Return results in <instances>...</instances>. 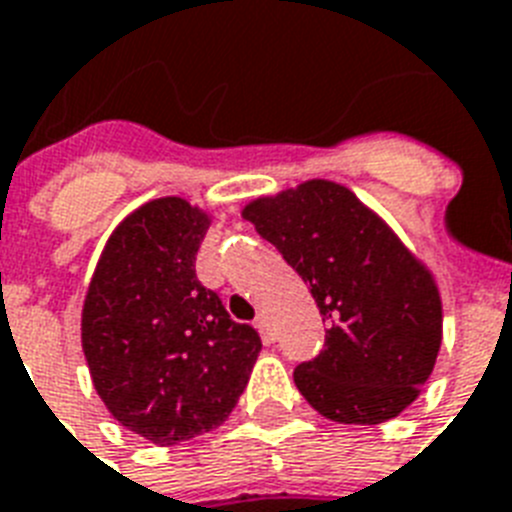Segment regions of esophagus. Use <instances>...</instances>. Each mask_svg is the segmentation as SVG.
I'll use <instances>...</instances> for the list:
<instances>
[{
	"label": "esophagus",
	"mask_w": 512,
	"mask_h": 512,
	"mask_svg": "<svg viewBox=\"0 0 512 512\" xmlns=\"http://www.w3.org/2000/svg\"><path fill=\"white\" fill-rule=\"evenodd\" d=\"M255 325L260 328V333H263L265 338H273V325H270V317L265 315V312H260V315L255 317Z\"/></svg>",
	"instance_id": "1"
}]
</instances>
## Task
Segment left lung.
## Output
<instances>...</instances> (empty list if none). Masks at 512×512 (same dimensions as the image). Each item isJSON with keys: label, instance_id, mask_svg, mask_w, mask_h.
Instances as JSON below:
<instances>
[{"label": "left lung", "instance_id": "1", "mask_svg": "<svg viewBox=\"0 0 512 512\" xmlns=\"http://www.w3.org/2000/svg\"><path fill=\"white\" fill-rule=\"evenodd\" d=\"M242 216L309 283L328 322L320 354L294 369L309 406L341 424H382L411 406L442 341L429 270L336 182L260 197Z\"/></svg>", "mask_w": 512, "mask_h": 512}]
</instances>
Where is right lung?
Wrapping results in <instances>:
<instances>
[{"mask_svg":"<svg viewBox=\"0 0 512 512\" xmlns=\"http://www.w3.org/2000/svg\"><path fill=\"white\" fill-rule=\"evenodd\" d=\"M210 221L182 197L124 218L106 242L83 307V351L122 427L176 445L229 419L263 349L234 322L195 260Z\"/></svg>","mask_w":512,"mask_h":512,"instance_id":"add662e5","label":"right lung"}]
</instances>
